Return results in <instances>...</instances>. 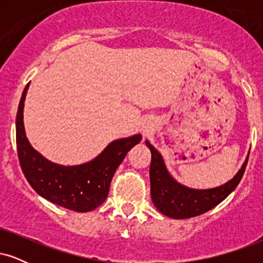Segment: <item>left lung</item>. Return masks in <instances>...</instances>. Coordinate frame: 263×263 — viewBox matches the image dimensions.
Listing matches in <instances>:
<instances>
[{
	"instance_id": "obj_1",
	"label": "left lung",
	"mask_w": 263,
	"mask_h": 263,
	"mask_svg": "<svg viewBox=\"0 0 263 263\" xmlns=\"http://www.w3.org/2000/svg\"><path fill=\"white\" fill-rule=\"evenodd\" d=\"M146 146L152 155L149 167L151 198L157 209L163 215L172 219L194 218L221 203L238 185L249 161L247 156L235 177L222 185L208 189H194L174 179L167 170L162 155L148 140H146Z\"/></svg>"
}]
</instances>
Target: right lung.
<instances>
[{"label":"right lung","mask_w":263,"mask_h":263,"mask_svg":"<svg viewBox=\"0 0 263 263\" xmlns=\"http://www.w3.org/2000/svg\"><path fill=\"white\" fill-rule=\"evenodd\" d=\"M29 84L25 87L16 117L17 152L26 179L42 198L78 213L91 211L106 200L115 172L132 147L140 143V134L115 140L91 161L63 165L47 159L29 143L23 110Z\"/></svg>","instance_id":"obj_1"}]
</instances>
